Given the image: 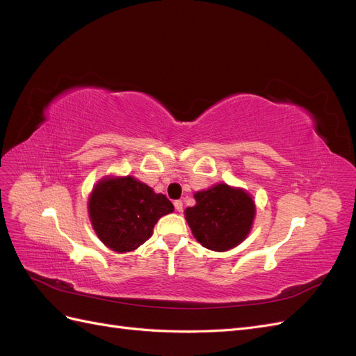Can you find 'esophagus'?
Returning <instances> with one entry per match:
<instances>
[{"instance_id":"1","label":"esophagus","mask_w":356,"mask_h":356,"mask_svg":"<svg viewBox=\"0 0 356 356\" xmlns=\"http://www.w3.org/2000/svg\"><path fill=\"white\" fill-rule=\"evenodd\" d=\"M174 207H175V209H177L178 212H181V211H182V200H175V202H174Z\"/></svg>"}]
</instances>
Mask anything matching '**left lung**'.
I'll list each match as a JSON object with an SVG mask.
<instances>
[{
	"label": "left lung",
	"instance_id": "1",
	"mask_svg": "<svg viewBox=\"0 0 356 356\" xmlns=\"http://www.w3.org/2000/svg\"><path fill=\"white\" fill-rule=\"evenodd\" d=\"M196 204L186 209V220L202 246L227 251L250 233L255 204L246 191L218 184L195 195Z\"/></svg>",
	"mask_w": 356,
	"mask_h": 356
}]
</instances>
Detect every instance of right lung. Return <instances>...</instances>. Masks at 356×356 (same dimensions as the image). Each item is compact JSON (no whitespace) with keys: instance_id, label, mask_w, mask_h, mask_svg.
Masks as SVG:
<instances>
[{"instance_id":"1","label":"right lung","mask_w":356,"mask_h":356,"mask_svg":"<svg viewBox=\"0 0 356 356\" xmlns=\"http://www.w3.org/2000/svg\"><path fill=\"white\" fill-rule=\"evenodd\" d=\"M174 211L165 195H157L132 177L105 178L89 199V215L98 238L117 252L134 251L152 238L160 217Z\"/></svg>"}]
</instances>
